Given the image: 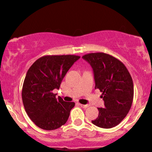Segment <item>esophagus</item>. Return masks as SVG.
Here are the masks:
<instances>
[{
	"label": "esophagus",
	"mask_w": 152,
	"mask_h": 152,
	"mask_svg": "<svg viewBox=\"0 0 152 152\" xmlns=\"http://www.w3.org/2000/svg\"><path fill=\"white\" fill-rule=\"evenodd\" d=\"M79 105H81L82 107H83V108H87V107H89V105H83V104H79Z\"/></svg>",
	"instance_id": "1"
}]
</instances>
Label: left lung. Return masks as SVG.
Wrapping results in <instances>:
<instances>
[{"mask_svg": "<svg viewBox=\"0 0 152 152\" xmlns=\"http://www.w3.org/2000/svg\"><path fill=\"white\" fill-rule=\"evenodd\" d=\"M93 69L95 88L103 93L104 107H98L99 114L94 125L109 129L120 124L129 113L134 96L133 81L123 64L113 56L102 52L82 56Z\"/></svg>", "mask_w": 152, "mask_h": 152, "instance_id": "obj_1", "label": "left lung"}]
</instances>
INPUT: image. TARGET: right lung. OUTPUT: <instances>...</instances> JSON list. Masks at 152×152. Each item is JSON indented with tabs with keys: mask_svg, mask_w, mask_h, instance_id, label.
Here are the masks:
<instances>
[{
	"mask_svg": "<svg viewBox=\"0 0 152 152\" xmlns=\"http://www.w3.org/2000/svg\"><path fill=\"white\" fill-rule=\"evenodd\" d=\"M76 55L45 56L38 58L27 71L22 91L27 115L39 128L53 130L68 120L74 102L56 98L52 93L72 65L79 59Z\"/></svg>",
	"mask_w": 152,
	"mask_h": 152,
	"instance_id": "add662e5",
	"label": "right lung"
}]
</instances>
